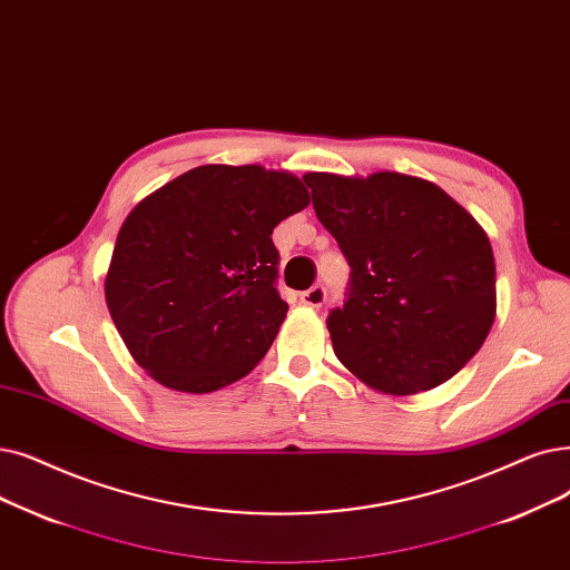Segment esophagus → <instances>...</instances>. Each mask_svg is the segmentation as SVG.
Returning a JSON list of instances; mask_svg holds the SVG:
<instances>
[{"label":"esophagus","mask_w":570,"mask_h":570,"mask_svg":"<svg viewBox=\"0 0 570 570\" xmlns=\"http://www.w3.org/2000/svg\"><path fill=\"white\" fill-rule=\"evenodd\" d=\"M326 298H328V293H326V288L321 286V284H316L312 288H307L305 293H301V301L307 307H321V305L326 303Z\"/></svg>","instance_id":"obj_1"}]
</instances>
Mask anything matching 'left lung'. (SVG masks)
Masks as SVG:
<instances>
[{
    "label": "left lung",
    "mask_w": 570,
    "mask_h": 570,
    "mask_svg": "<svg viewBox=\"0 0 570 570\" xmlns=\"http://www.w3.org/2000/svg\"><path fill=\"white\" fill-rule=\"evenodd\" d=\"M303 181L352 267L346 301L326 321L340 363L393 395L454 377L497 316V265L478 220L435 184L399 171H309Z\"/></svg>",
    "instance_id": "obj_1"
}]
</instances>
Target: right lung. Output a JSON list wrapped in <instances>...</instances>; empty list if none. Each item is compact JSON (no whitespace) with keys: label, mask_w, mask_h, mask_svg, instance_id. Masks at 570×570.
<instances>
[{"label":"right lung","mask_w":570,"mask_h":570,"mask_svg":"<svg viewBox=\"0 0 570 570\" xmlns=\"http://www.w3.org/2000/svg\"><path fill=\"white\" fill-rule=\"evenodd\" d=\"M307 205V188L288 171L203 165L128 214L105 295L148 375L209 393L252 373L288 312L272 230Z\"/></svg>","instance_id":"obj_1"}]
</instances>
